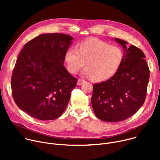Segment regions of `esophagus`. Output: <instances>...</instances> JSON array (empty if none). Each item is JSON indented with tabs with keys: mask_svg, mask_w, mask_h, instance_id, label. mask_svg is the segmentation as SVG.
Segmentation results:
<instances>
[{
	"mask_svg": "<svg viewBox=\"0 0 160 160\" xmlns=\"http://www.w3.org/2000/svg\"><path fill=\"white\" fill-rule=\"evenodd\" d=\"M84 82H85V80H83V79H78V82H77V85H81L83 84V83Z\"/></svg>",
	"mask_w": 160,
	"mask_h": 160,
	"instance_id": "34e87169",
	"label": "esophagus"
}]
</instances>
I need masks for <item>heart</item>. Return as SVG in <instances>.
<instances>
[{
  "instance_id": "1",
  "label": "heart",
  "mask_w": 160,
  "mask_h": 160,
  "mask_svg": "<svg viewBox=\"0 0 160 160\" xmlns=\"http://www.w3.org/2000/svg\"><path fill=\"white\" fill-rule=\"evenodd\" d=\"M123 52L119 47L97 38H90L82 42L78 49L68 50L64 59L70 73H77L85 64L87 67L82 74L96 81L102 82L115 75L123 62Z\"/></svg>"
}]
</instances>
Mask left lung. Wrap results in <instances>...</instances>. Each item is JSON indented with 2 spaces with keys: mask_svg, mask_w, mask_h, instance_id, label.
<instances>
[{
  "mask_svg": "<svg viewBox=\"0 0 160 160\" xmlns=\"http://www.w3.org/2000/svg\"><path fill=\"white\" fill-rule=\"evenodd\" d=\"M123 49V61L109 80L95 83L91 99L96 117L117 122L132 117L143 105L149 79V70L143 52L128 42L115 38Z\"/></svg>",
  "mask_w": 160,
  "mask_h": 160,
  "instance_id": "8db88e82",
  "label": "left lung"
}]
</instances>
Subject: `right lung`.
<instances>
[{"instance_id": "obj_1", "label": "right lung", "mask_w": 160, "mask_h": 160, "mask_svg": "<svg viewBox=\"0 0 160 160\" xmlns=\"http://www.w3.org/2000/svg\"><path fill=\"white\" fill-rule=\"evenodd\" d=\"M73 40L63 33L41 34L21 51L12 75V94L18 108L31 117L55 120L65 110L77 83L63 66Z\"/></svg>"}]
</instances>
